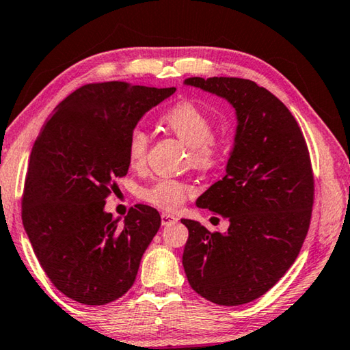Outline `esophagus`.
<instances>
[{
  "label": "esophagus",
  "mask_w": 350,
  "mask_h": 350,
  "mask_svg": "<svg viewBox=\"0 0 350 350\" xmlns=\"http://www.w3.org/2000/svg\"><path fill=\"white\" fill-rule=\"evenodd\" d=\"M162 225H171L177 222V217L174 215H170V213H162Z\"/></svg>",
  "instance_id": "34e87169"
}]
</instances>
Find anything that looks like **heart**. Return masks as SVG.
<instances>
[{"instance_id":"heart-1","label":"heart","mask_w":350,"mask_h":350,"mask_svg":"<svg viewBox=\"0 0 350 350\" xmlns=\"http://www.w3.org/2000/svg\"><path fill=\"white\" fill-rule=\"evenodd\" d=\"M165 123L177 137L189 146L191 162L200 170H210L219 162L224 145L211 134L213 123L206 112L191 102H179L162 116ZM150 135L144 128H134L128 137V161L131 167L145 162ZM191 187L174 179H161L142 189V199L162 210H176L183 204Z\"/></svg>"}]
</instances>
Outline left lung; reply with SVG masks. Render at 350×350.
Listing matches in <instances>:
<instances>
[{
    "label": "left lung",
    "instance_id": "8db88e82",
    "mask_svg": "<svg viewBox=\"0 0 350 350\" xmlns=\"http://www.w3.org/2000/svg\"><path fill=\"white\" fill-rule=\"evenodd\" d=\"M185 85L227 100L238 128L225 176L196 200L230 227L211 233L182 219L188 228L182 264L202 298L241 306L269 292L303 247L315 191L309 150L287 106L254 81L191 77Z\"/></svg>",
    "mask_w": 350,
    "mask_h": 350
}]
</instances>
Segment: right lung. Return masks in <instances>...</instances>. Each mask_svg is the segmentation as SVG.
<instances>
[{
	"instance_id": "right-lung-1",
	"label": "right lung",
	"mask_w": 350,
	"mask_h": 350,
	"mask_svg": "<svg viewBox=\"0 0 350 350\" xmlns=\"http://www.w3.org/2000/svg\"><path fill=\"white\" fill-rule=\"evenodd\" d=\"M174 91L90 83L57 106L35 140L23 225L47 278L77 303L103 306L125 295L161 227L152 206L134 205L120 224L105 204L128 173L129 133Z\"/></svg>"
}]
</instances>
